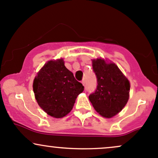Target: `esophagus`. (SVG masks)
Wrapping results in <instances>:
<instances>
[{
    "mask_svg": "<svg viewBox=\"0 0 158 158\" xmlns=\"http://www.w3.org/2000/svg\"><path fill=\"white\" fill-rule=\"evenodd\" d=\"M81 83H82V84L84 85V86H85V80L83 79L82 81H81Z\"/></svg>",
    "mask_w": 158,
    "mask_h": 158,
    "instance_id": "34e87169",
    "label": "esophagus"
}]
</instances>
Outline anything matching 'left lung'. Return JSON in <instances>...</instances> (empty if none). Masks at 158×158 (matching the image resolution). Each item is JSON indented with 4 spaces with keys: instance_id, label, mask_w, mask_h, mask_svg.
I'll return each instance as SVG.
<instances>
[{
    "instance_id": "1",
    "label": "left lung",
    "mask_w": 158,
    "mask_h": 158,
    "mask_svg": "<svg viewBox=\"0 0 158 158\" xmlns=\"http://www.w3.org/2000/svg\"><path fill=\"white\" fill-rule=\"evenodd\" d=\"M93 69L98 84L89 99L99 114L105 118L113 117L127 104L130 83L117 65L102 59L93 60Z\"/></svg>"
}]
</instances>
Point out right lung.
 Masks as SVG:
<instances>
[{
	"instance_id": "obj_1",
	"label": "right lung",
	"mask_w": 158,
	"mask_h": 158,
	"mask_svg": "<svg viewBox=\"0 0 158 158\" xmlns=\"http://www.w3.org/2000/svg\"><path fill=\"white\" fill-rule=\"evenodd\" d=\"M33 88L40 107L55 118L68 114L77 96L84 89L65 66L63 59L51 60L45 64L35 77Z\"/></svg>"
}]
</instances>
